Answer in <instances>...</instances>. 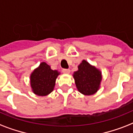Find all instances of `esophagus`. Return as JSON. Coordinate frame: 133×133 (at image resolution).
<instances>
[{"instance_id":"esophagus-1","label":"esophagus","mask_w":133,"mask_h":133,"mask_svg":"<svg viewBox=\"0 0 133 133\" xmlns=\"http://www.w3.org/2000/svg\"><path fill=\"white\" fill-rule=\"evenodd\" d=\"M62 72L64 73V74H69L70 72V70L69 69H63Z\"/></svg>"}]
</instances>
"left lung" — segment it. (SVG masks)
Here are the masks:
<instances>
[{
  "instance_id": "1",
  "label": "left lung",
  "mask_w": 133,
  "mask_h": 133,
  "mask_svg": "<svg viewBox=\"0 0 133 133\" xmlns=\"http://www.w3.org/2000/svg\"><path fill=\"white\" fill-rule=\"evenodd\" d=\"M78 90L83 95H91L97 92L101 81V72L83 60L73 75Z\"/></svg>"
}]
</instances>
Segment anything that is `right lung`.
I'll return each instance as SVG.
<instances>
[{
  "mask_svg": "<svg viewBox=\"0 0 133 133\" xmlns=\"http://www.w3.org/2000/svg\"><path fill=\"white\" fill-rule=\"evenodd\" d=\"M58 75V71L52 70L46 63H41L30 76V84L33 92L38 96L49 95L54 90Z\"/></svg>",
  "mask_w": 133,
  "mask_h": 133,
  "instance_id": "right-lung-1",
  "label": "right lung"
}]
</instances>
